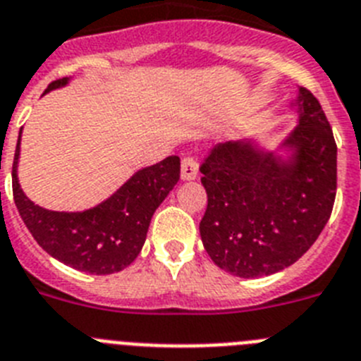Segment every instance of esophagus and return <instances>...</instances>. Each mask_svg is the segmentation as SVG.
Segmentation results:
<instances>
[{
    "instance_id": "esophagus-1",
    "label": "esophagus",
    "mask_w": 361,
    "mask_h": 361,
    "mask_svg": "<svg viewBox=\"0 0 361 361\" xmlns=\"http://www.w3.org/2000/svg\"><path fill=\"white\" fill-rule=\"evenodd\" d=\"M198 178V161L190 156L181 159V180L190 181Z\"/></svg>"
}]
</instances>
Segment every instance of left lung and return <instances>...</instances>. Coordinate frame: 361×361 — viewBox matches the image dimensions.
Wrapping results in <instances>:
<instances>
[{"mask_svg": "<svg viewBox=\"0 0 361 361\" xmlns=\"http://www.w3.org/2000/svg\"><path fill=\"white\" fill-rule=\"evenodd\" d=\"M290 109L298 125L276 149L256 137L214 147L200 172L207 211L203 247L240 278L283 271L324 231L336 196V143L318 99L303 87Z\"/></svg>", "mask_w": 361, "mask_h": 361, "instance_id": "8db88e82", "label": "left lung"}]
</instances>
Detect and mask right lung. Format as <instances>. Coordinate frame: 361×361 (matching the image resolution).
Wrapping results in <instances>:
<instances>
[{"label":"right lung","instance_id":"obj_1","mask_svg":"<svg viewBox=\"0 0 361 361\" xmlns=\"http://www.w3.org/2000/svg\"><path fill=\"white\" fill-rule=\"evenodd\" d=\"M68 81V78L52 81L45 94ZM20 142L21 133L12 163V192L18 212L37 245L68 267L89 274H114L128 267L145 243L152 214L180 180V158L169 156L140 169L114 194L87 211L61 212L36 205L21 189Z\"/></svg>","mask_w":361,"mask_h":361}]
</instances>
